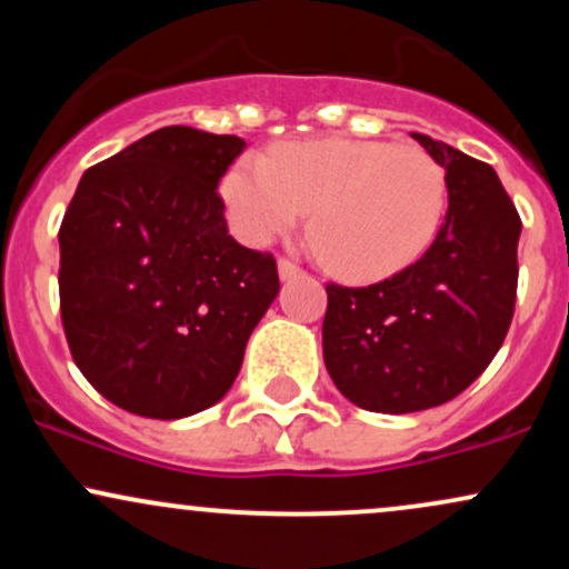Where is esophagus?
Here are the masks:
<instances>
[{"label":"esophagus","instance_id":"obj_1","mask_svg":"<svg viewBox=\"0 0 569 569\" xmlns=\"http://www.w3.org/2000/svg\"><path fill=\"white\" fill-rule=\"evenodd\" d=\"M278 272H280V278L289 280V278H297L299 272H302V267H299L297 262H291V259L280 257V259H278Z\"/></svg>","mask_w":569,"mask_h":569}]
</instances>
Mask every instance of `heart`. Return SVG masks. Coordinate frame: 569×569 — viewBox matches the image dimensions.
I'll return each mask as SVG.
<instances>
[{
    "label": "heart",
    "mask_w": 569,
    "mask_h": 569,
    "mask_svg": "<svg viewBox=\"0 0 569 569\" xmlns=\"http://www.w3.org/2000/svg\"><path fill=\"white\" fill-rule=\"evenodd\" d=\"M234 230L267 243L310 213L318 257L345 278L393 276L433 243L447 211V173L415 143L283 141L243 154L221 181Z\"/></svg>",
    "instance_id": "b5f03b06"
}]
</instances>
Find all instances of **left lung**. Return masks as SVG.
<instances>
[{
    "instance_id": "left-lung-1",
    "label": "left lung",
    "mask_w": 569,
    "mask_h": 569,
    "mask_svg": "<svg viewBox=\"0 0 569 569\" xmlns=\"http://www.w3.org/2000/svg\"><path fill=\"white\" fill-rule=\"evenodd\" d=\"M411 139L447 171L439 234L380 283H326V369L339 393L382 415L460 396L498 356L519 283L521 219L492 166L430 136Z\"/></svg>"
}]
</instances>
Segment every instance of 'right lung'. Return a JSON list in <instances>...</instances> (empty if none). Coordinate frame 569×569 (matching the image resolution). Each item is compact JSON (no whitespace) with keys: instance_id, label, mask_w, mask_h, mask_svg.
<instances>
[{"instance_id":"obj_1","label":"right lung","mask_w":569,"mask_h":569,"mask_svg":"<svg viewBox=\"0 0 569 569\" xmlns=\"http://www.w3.org/2000/svg\"><path fill=\"white\" fill-rule=\"evenodd\" d=\"M238 136L160 128L82 173L58 243L71 358L107 401L179 420L219 401L278 297L276 257L227 232Z\"/></svg>"}]
</instances>
